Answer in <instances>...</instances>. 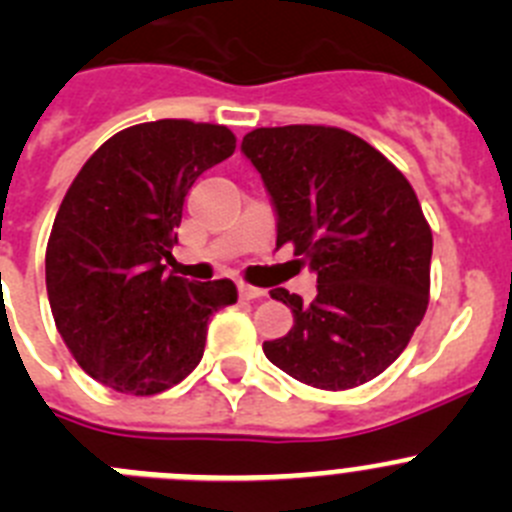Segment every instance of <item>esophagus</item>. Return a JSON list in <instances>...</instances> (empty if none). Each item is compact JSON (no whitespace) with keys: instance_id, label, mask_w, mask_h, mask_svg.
Instances as JSON below:
<instances>
[{"instance_id":"34e87169","label":"esophagus","mask_w":512,"mask_h":512,"mask_svg":"<svg viewBox=\"0 0 512 512\" xmlns=\"http://www.w3.org/2000/svg\"><path fill=\"white\" fill-rule=\"evenodd\" d=\"M240 298L242 300H255V298H262L265 295V290L262 288H255V285H247V283H240Z\"/></svg>"}]
</instances>
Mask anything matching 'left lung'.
<instances>
[{
    "label": "left lung",
    "instance_id": "1",
    "mask_svg": "<svg viewBox=\"0 0 512 512\" xmlns=\"http://www.w3.org/2000/svg\"><path fill=\"white\" fill-rule=\"evenodd\" d=\"M242 154L278 214V247L290 242L318 275L313 303L270 290L295 323L262 351L315 389L376 379L407 348L429 303L432 229L412 184L371 143L333 126L255 128Z\"/></svg>",
    "mask_w": 512,
    "mask_h": 512
}]
</instances>
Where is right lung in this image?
<instances>
[{
  "mask_svg": "<svg viewBox=\"0 0 512 512\" xmlns=\"http://www.w3.org/2000/svg\"><path fill=\"white\" fill-rule=\"evenodd\" d=\"M234 146L227 126L138 123L108 138L62 199L47 298L80 369L108 389L151 396L179 384L202 361L212 313L237 303L232 280L164 272L191 184Z\"/></svg>",
  "mask_w": 512,
  "mask_h": 512,
  "instance_id": "1",
  "label": "right lung"
}]
</instances>
